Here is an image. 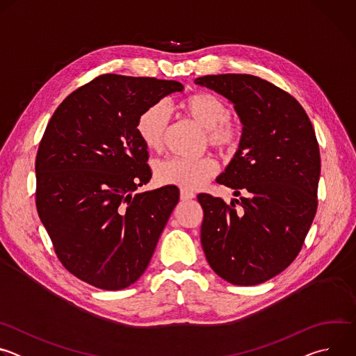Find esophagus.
<instances>
[{
	"mask_svg": "<svg viewBox=\"0 0 356 356\" xmlns=\"http://www.w3.org/2000/svg\"><path fill=\"white\" fill-rule=\"evenodd\" d=\"M180 198H181L183 201H188V200L194 198V193H191V191H188V190H180Z\"/></svg>",
	"mask_w": 356,
	"mask_h": 356,
	"instance_id": "obj_1",
	"label": "esophagus"
}]
</instances>
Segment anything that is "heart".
Returning a JSON list of instances; mask_svg holds the SVG:
<instances>
[{
    "label": "heart",
    "mask_w": 356,
    "mask_h": 356,
    "mask_svg": "<svg viewBox=\"0 0 356 356\" xmlns=\"http://www.w3.org/2000/svg\"><path fill=\"white\" fill-rule=\"evenodd\" d=\"M184 113L206 129L207 140L217 149L231 150L239 139V127L228 118L224 101L210 92H198L183 103ZM170 122V113L163 103L145 108L138 117L136 131L140 140L152 150L162 149ZM217 172V165L209 158H172L156 166V180L165 186L195 190Z\"/></svg>",
    "instance_id": "obj_1"
}]
</instances>
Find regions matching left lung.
I'll return each instance as SVG.
<instances>
[{"mask_svg": "<svg viewBox=\"0 0 356 356\" xmlns=\"http://www.w3.org/2000/svg\"><path fill=\"white\" fill-rule=\"evenodd\" d=\"M194 83L227 98L242 125L238 150L217 183L243 197L228 206L197 195L202 250L220 277L255 286L296 259L314 220L321 170L316 132L298 101L261 77L214 74Z\"/></svg>", "mask_w": 356, "mask_h": 356, "instance_id": "8db88e82", "label": "left lung"}]
</instances>
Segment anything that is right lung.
<instances>
[{
	"label": "right lung",
	"mask_w": 356,
	"mask_h": 356,
	"mask_svg": "<svg viewBox=\"0 0 356 356\" xmlns=\"http://www.w3.org/2000/svg\"><path fill=\"white\" fill-rule=\"evenodd\" d=\"M175 80L104 74L73 91L39 145L36 209L63 266L103 290H121L146 270L179 202V188L136 193L150 169L136 122Z\"/></svg>",
	"instance_id": "add662e5"
}]
</instances>
